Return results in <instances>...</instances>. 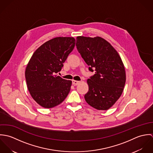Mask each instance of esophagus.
<instances>
[{
	"instance_id": "34e87169",
	"label": "esophagus",
	"mask_w": 153,
	"mask_h": 153,
	"mask_svg": "<svg viewBox=\"0 0 153 153\" xmlns=\"http://www.w3.org/2000/svg\"><path fill=\"white\" fill-rule=\"evenodd\" d=\"M80 83V81H75V80H72V84L74 85H77Z\"/></svg>"
}]
</instances>
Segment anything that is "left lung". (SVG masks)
<instances>
[{
    "instance_id": "left-lung-1",
    "label": "left lung",
    "mask_w": 153,
    "mask_h": 153,
    "mask_svg": "<svg viewBox=\"0 0 153 153\" xmlns=\"http://www.w3.org/2000/svg\"><path fill=\"white\" fill-rule=\"evenodd\" d=\"M76 46L89 70L95 71L87 80L86 102L95 109H109L121 97L126 81L119 54L108 42L99 36H77Z\"/></svg>"
}]
</instances>
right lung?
Masks as SVG:
<instances>
[{"label":"right lung","instance_id":"add662e5","mask_svg":"<svg viewBox=\"0 0 153 153\" xmlns=\"http://www.w3.org/2000/svg\"><path fill=\"white\" fill-rule=\"evenodd\" d=\"M75 45L73 37H57L39 47L25 70L27 89L33 99L45 108L62 102L68 95L72 81L56 74L61 71Z\"/></svg>","mask_w":153,"mask_h":153}]
</instances>
